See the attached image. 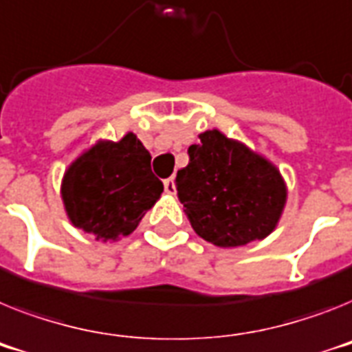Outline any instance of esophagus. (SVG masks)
<instances>
[{
	"mask_svg": "<svg viewBox=\"0 0 352 352\" xmlns=\"http://www.w3.org/2000/svg\"><path fill=\"white\" fill-rule=\"evenodd\" d=\"M164 191H166L168 195H175V181H173V177H170V179L164 181Z\"/></svg>",
	"mask_w": 352,
	"mask_h": 352,
	"instance_id": "obj_1",
	"label": "esophagus"
}]
</instances>
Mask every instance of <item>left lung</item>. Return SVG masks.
Returning a JSON list of instances; mask_svg holds the SVG:
<instances>
[{
    "label": "left lung",
    "instance_id": "left-lung-1",
    "mask_svg": "<svg viewBox=\"0 0 352 352\" xmlns=\"http://www.w3.org/2000/svg\"><path fill=\"white\" fill-rule=\"evenodd\" d=\"M188 155L175 188L200 238L217 247H241L274 231L286 188L270 162L218 131L200 134Z\"/></svg>",
    "mask_w": 352,
    "mask_h": 352
}]
</instances>
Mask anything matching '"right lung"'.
<instances>
[{"mask_svg":"<svg viewBox=\"0 0 352 352\" xmlns=\"http://www.w3.org/2000/svg\"><path fill=\"white\" fill-rule=\"evenodd\" d=\"M150 161L148 150L134 134L118 143H98L76 159L62 182V200L73 226L103 241L131 234L164 188Z\"/></svg>","mask_w":352,"mask_h":352,"instance_id":"right-lung-1","label":"right lung"}]
</instances>
